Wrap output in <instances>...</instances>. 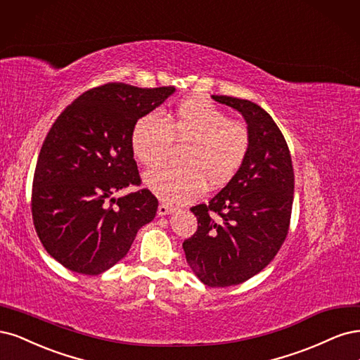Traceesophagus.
Returning <instances> with one entry per match:
<instances>
[{
  "instance_id": "34e87169",
  "label": "esophagus",
  "mask_w": 360,
  "mask_h": 360,
  "mask_svg": "<svg viewBox=\"0 0 360 360\" xmlns=\"http://www.w3.org/2000/svg\"><path fill=\"white\" fill-rule=\"evenodd\" d=\"M173 211H175V210H173V207L172 206H169V205H166V203H161L160 206H158V215L160 217H163V215H167V214H172Z\"/></svg>"
}]
</instances>
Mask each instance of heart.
Here are the masks:
<instances>
[{"mask_svg": "<svg viewBox=\"0 0 360 360\" xmlns=\"http://www.w3.org/2000/svg\"><path fill=\"white\" fill-rule=\"evenodd\" d=\"M131 149L145 167H157L169 157L172 142L187 143L179 155L182 167L149 172L145 184L161 199L185 203L199 197L207 185L221 188L245 163L251 137L243 124L206 98L193 97L166 115L150 112L139 118L131 130Z\"/></svg>", "mask_w": 360, "mask_h": 360, "instance_id": "heart-1", "label": "heart"}]
</instances>
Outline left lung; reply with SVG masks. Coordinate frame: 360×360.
<instances>
[{
    "mask_svg": "<svg viewBox=\"0 0 360 360\" xmlns=\"http://www.w3.org/2000/svg\"><path fill=\"white\" fill-rule=\"evenodd\" d=\"M236 109L251 137L245 163L210 203L191 207L195 233L182 248L191 271L210 287L238 285L268 266L288 233L295 173L285 139L259 104L212 96Z\"/></svg>",
    "mask_w": 360,
    "mask_h": 360,
    "instance_id": "1",
    "label": "left lung"
}]
</instances>
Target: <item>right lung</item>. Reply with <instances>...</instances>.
Returning a JSON list of instances; mask_svg holds the SVG:
<instances>
[{
  "mask_svg": "<svg viewBox=\"0 0 360 360\" xmlns=\"http://www.w3.org/2000/svg\"><path fill=\"white\" fill-rule=\"evenodd\" d=\"M175 88L106 84L77 97L53 122L34 172L31 211L37 235L64 268L98 275L124 259L158 200L141 185L133 158L134 122Z\"/></svg>",
  "mask_w": 360,
  "mask_h": 360,
  "instance_id": "right-lung-1",
  "label": "right lung"
}]
</instances>
